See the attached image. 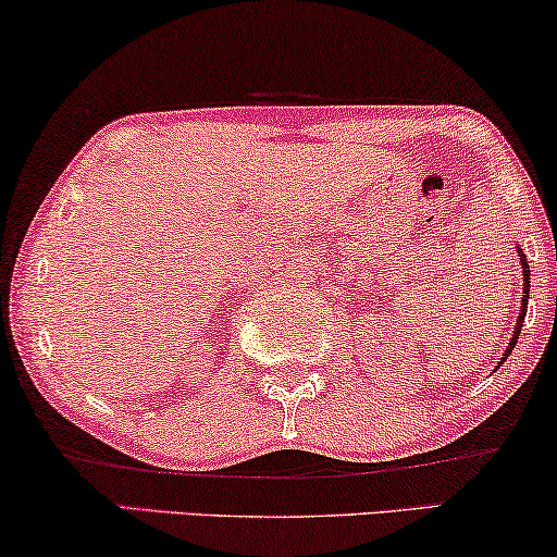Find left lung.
<instances>
[{
    "mask_svg": "<svg viewBox=\"0 0 557 557\" xmlns=\"http://www.w3.org/2000/svg\"><path fill=\"white\" fill-rule=\"evenodd\" d=\"M519 263H522V273H524V294H522V305H527V299H530V265H527V258H524V256H522V261H519ZM524 314H527V307L519 309V317H517V327H515V335H511V343H509L507 352H504V358L509 356L511 348H515L517 341H519V330H522ZM504 358H502V360H504Z\"/></svg>",
    "mask_w": 557,
    "mask_h": 557,
    "instance_id": "8db88e82",
    "label": "left lung"
}]
</instances>
